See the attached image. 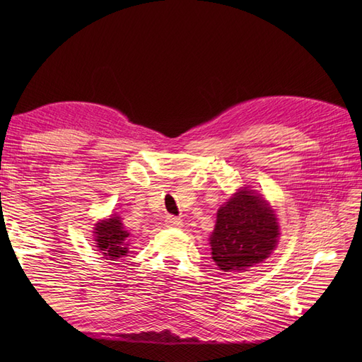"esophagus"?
<instances>
[{"label":"esophagus","instance_id":"obj_1","mask_svg":"<svg viewBox=\"0 0 362 362\" xmlns=\"http://www.w3.org/2000/svg\"><path fill=\"white\" fill-rule=\"evenodd\" d=\"M166 226L168 228H181L182 226V221L177 216H168L166 217Z\"/></svg>","mask_w":362,"mask_h":362}]
</instances>
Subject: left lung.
I'll list each match as a JSON object with an SVG mask.
<instances>
[{
	"mask_svg": "<svg viewBox=\"0 0 362 362\" xmlns=\"http://www.w3.org/2000/svg\"><path fill=\"white\" fill-rule=\"evenodd\" d=\"M278 238L275 211L261 194L245 187L218 208L210 237L211 255L223 272L246 270L267 259Z\"/></svg>",
	"mask_w": 362,
	"mask_h": 362,
	"instance_id": "obj_1",
	"label": "left lung"
}]
</instances>
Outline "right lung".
Instances as JSON below:
<instances>
[{
  "label": "right lung",
  "mask_w": 362,
  "mask_h": 362,
  "mask_svg": "<svg viewBox=\"0 0 362 362\" xmlns=\"http://www.w3.org/2000/svg\"><path fill=\"white\" fill-rule=\"evenodd\" d=\"M96 247L101 250L105 259L116 261L128 254L129 233L124 228L122 221L117 214H112L110 218L100 221L93 229Z\"/></svg>",
  "instance_id": "add662e5"
}]
</instances>
